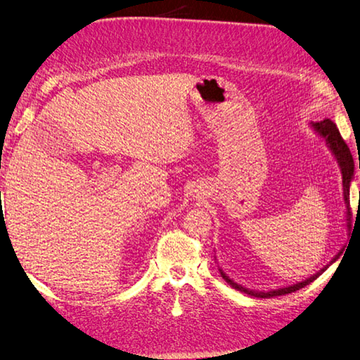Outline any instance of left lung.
I'll list each match as a JSON object with an SVG mask.
<instances>
[{
	"instance_id": "8db88e82",
	"label": "left lung",
	"mask_w": 360,
	"mask_h": 360,
	"mask_svg": "<svg viewBox=\"0 0 360 360\" xmlns=\"http://www.w3.org/2000/svg\"><path fill=\"white\" fill-rule=\"evenodd\" d=\"M313 127H315L316 132L323 136V139L326 140V143H328L329 148L332 149V153L335 154V158H337V160L340 163V168H342L345 202H346V206H348V217H349V209H351L349 207V184H351L352 174H354V160H352V155H351L349 148L345 143V140L342 139V135H340L335 124L332 122L330 120H324V121L315 122V124H313ZM359 168H360V165H359ZM324 269H326V267H324ZM323 271H319L318 274H315V276H311L310 278H307L305 282H300V283H296V285H292V286H288V288H280V290L266 291V292H263V291H259V292L258 291H250V290L244 288V286L234 283L231 278H228L226 274L221 271V269H220V276L224 277L225 282L230 285L231 288H234V290H238L240 292H245V294H250V296H255V297L269 299V297H276V296H283V294H290V292H294V291H297L300 288H304V286L311 283L313 280H316L319 277V274H321Z\"/></svg>"
}]
</instances>
